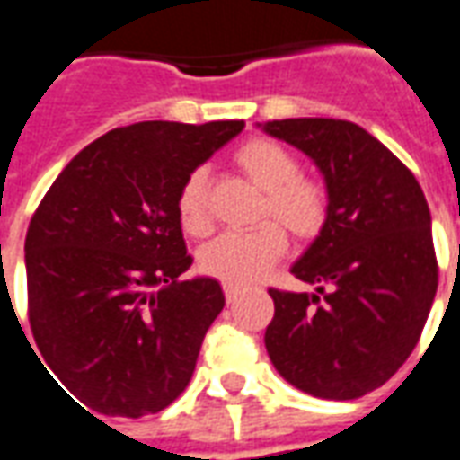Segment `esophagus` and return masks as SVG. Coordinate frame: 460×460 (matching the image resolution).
Wrapping results in <instances>:
<instances>
[{
    "label": "esophagus",
    "mask_w": 460,
    "mask_h": 460,
    "mask_svg": "<svg viewBox=\"0 0 460 460\" xmlns=\"http://www.w3.org/2000/svg\"><path fill=\"white\" fill-rule=\"evenodd\" d=\"M223 290H225V297H227V303H235L237 296H240V288L237 285H223Z\"/></svg>",
    "instance_id": "1"
}]
</instances>
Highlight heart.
<instances>
[{
	"instance_id": "obj_1",
	"label": "heart",
	"mask_w": 460,
	"mask_h": 460,
	"mask_svg": "<svg viewBox=\"0 0 460 460\" xmlns=\"http://www.w3.org/2000/svg\"><path fill=\"white\" fill-rule=\"evenodd\" d=\"M235 164L250 182L265 192L261 220L280 222L296 237L310 240L328 220V192L318 180L303 177L293 152L268 137H252L235 150ZM177 220L192 237L212 230L208 205V170H192L177 192ZM285 233L274 223L252 233H230L199 250L198 265L205 275L227 285H250L283 258Z\"/></svg>"
}]
</instances>
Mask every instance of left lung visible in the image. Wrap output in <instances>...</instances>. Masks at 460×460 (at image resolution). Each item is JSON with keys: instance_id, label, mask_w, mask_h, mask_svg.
<instances>
[{"instance_id": "8db88e82", "label": "left lung", "mask_w": 460, "mask_h": 460, "mask_svg": "<svg viewBox=\"0 0 460 460\" xmlns=\"http://www.w3.org/2000/svg\"><path fill=\"white\" fill-rule=\"evenodd\" d=\"M262 129L305 152L328 188L321 235L290 268L315 293L268 290V356L300 391L353 401L403 366L426 325L438 288L429 202L413 172L353 122L297 117Z\"/></svg>"}]
</instances>
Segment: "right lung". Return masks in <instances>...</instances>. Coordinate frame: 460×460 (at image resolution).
I'll return each instance as SVG.
<instances>
[{
    "instance_id": "1",
    "label": "right lung",
    "mask_w": 460,
    "mask_h": 460,
    "mask_svg": "<svg viewBox=\"0 0 460 460\" xmlns=\"http://www.w3.org/2000/svg\"><path fill=\"white\" fill-rule=\"evenodd\" d=\"M243 128L152 119L112 129L66 164L31 215V335L47 373L94 413L150 416L188 388L225 296L212 278L180 280L192 258L177 192Z\"/></svg>"
}]
</instances>
